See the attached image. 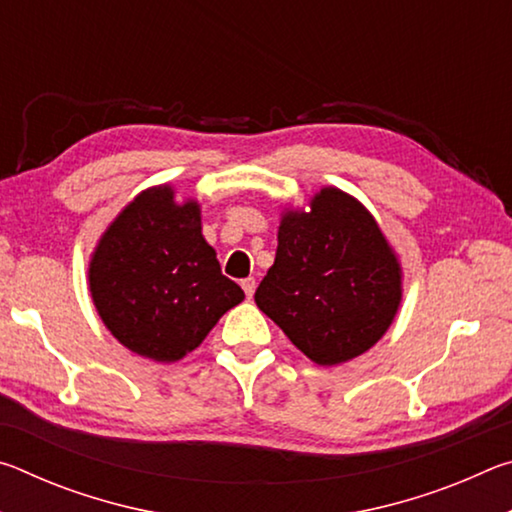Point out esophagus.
<instances>
[{
  "mask_svg": "<svg viewBox=\"0 0 512 512\" xmlns=\"http://www.w3.org/2000/svg\"><path fill=\"white\" fill-rule=\"evenodd\" d=\"M255 277H246V280H241V289H244V293L248 298H253V293H255Z\"/></svg>",
  "mask_w": 512,
  "mask_h": 512,
  "instance_id": "obj_1",
  "label": "esophagus"
}]
</instances>
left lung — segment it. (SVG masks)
Wrapping results in <instances>:
<instances>
[{"label": "left lung", "instance_id": "left-lung-1", "mask_svg": "<svg viewBox=\"0 0 512 512\" xmlns=\"http://www.w3.org/2000/svg\"><path fill=\"white\" fill-rule=\"evenodd\" d=\"M404 296L400 257L375 216L339 187L309 207H284L275 262L255 302L318 366L368 352L393 325Z\"/></svg>", "mask_w": 512, "mask_h": 512}]
</instances>
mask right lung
Wrapping results in <instances>:
<instances>
[{"label":"right lung","instance_id":"right-lung-1","mask_svg":"<svg viewBox=\"0 0 512 512\" xmlns=\"http://www.w3.org/2000/svg\"><path fill=\"white\" fill-rule=\"evenodd\" d=\"M97 314L115 339L158 363L187 357L244 300L207 244L201 203L171 185L137 194L99 237L88 264Z\"/></svg>","mask_w":512,"mask_h":512}]
</instances>
